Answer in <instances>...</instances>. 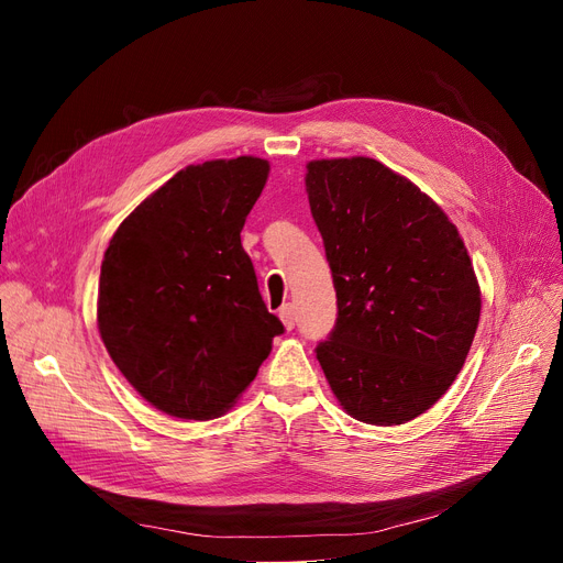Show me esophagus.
<instances>
[{
	"label": "esophagus",
	"instance_id": "esophagus-1",
	"mask_svg": "<svg viewBox=\"0 0 563 563\" xmlns=\"http://www.w3.org/2000/svg\"><path fill=\"white\" fill-rule=\"evenodd\" d=\"M278 317H280V321L285 323L287 331H291L294 323H297V312H294V306H291V303H285V306L280 308Z\"/></svg>",
	"mask_w": 563,
	"mask_h": 563
}]
</instances>
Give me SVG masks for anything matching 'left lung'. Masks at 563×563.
Wrapping results in <instances>:
<instances>
[{"instance_id": "1", "label": "left lung", "mask_w": 563, "mask_h": 563, "mask_svg": "<svg viewBox=\"0 0 563 563\" xmlns=\"http://www.w3.org/2000/svg\"><path fill=\"white\" fill-rule=\"evenodd\" d=\"M306 189L338 297L317 361L349 416L404 424L448 393L475 338L470 255L448 214L376 159L310 162Z\"/></svg>"}]
</instances>
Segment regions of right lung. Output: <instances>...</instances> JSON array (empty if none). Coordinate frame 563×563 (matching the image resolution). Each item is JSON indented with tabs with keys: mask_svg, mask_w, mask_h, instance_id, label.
<instances>
[{
	"mask_svg": "<svg viewBox=\"0 0 563 563\" xmlns=\"http://www.w3.org/2000/svg\"><path fill=\"white\" fill-rule=\"evenodd\" d=\"M266 175L257 157L187 166L136 207L104 253L102 342L134 390L173 418H219L285 331L240 236Z\"/></svg>",
	"mask_w": 563,
	"mask_h": 563,
	"instance_id": "right-lung-1",
	"label": "right lung"
}]
</instances>
